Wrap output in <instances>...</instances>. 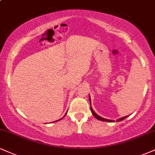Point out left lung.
<instances>
[{"label": "left lung", "instance_id": "1", "mask_svg": "<svg viewBox=\"0 0 155 155\" xmlns=\"http://www.w3.org/2000/svg\"><path fill=\"white\" fill-rule=\"evenodd\" d=\"M89 102H90V109H91V111H92V113L93 114V115H94V116L95 117V118H96L97 119V120H102V121H107V122H114L115 120H108V119L103 118H102V117L99 116V115H98L93 110V109L92 108V107H91V99H90V96H89ZM127 117H128V115H127V116H124V117H123V118H120L118 119V120H117L116 121H117V122H118V121H121V120H124V119L127 118Z\"/></svg>", "mask_w": 155, "mask_h": 155}]
</instances>
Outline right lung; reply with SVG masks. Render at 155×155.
Returning <instances> with one entry per match:
<instances>
[{
  "mask_svg": "<svg viewBox=\"0 0 155 155\" xmlns=\"http://www.w3.org/2000/svg\"><path fill=\"white\" fill-rule=\"evenodd\" d=\"M66 114H65V115H64V116H66ZM64 116H63V117H64ZM62 118H61V119H59V120H55V121H58V120H62ZM54 122H55V121H54Z\"/></svg>",
  "mask_w": 155,
  "mask_h": 155,
  "instance_id": "add662e5",
  "label": "right lung"
}]
</instances>
